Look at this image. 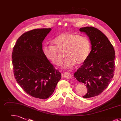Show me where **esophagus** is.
Instances as JSON below:
<instances>
[{
	"instance_id": "34e87169",
	"label": "esophagus",
	"mask_w": 121,
	"mask_h": 121,
	"mask_svg": "<svg viewBox=\"0 0 121 121\" xmlns=\"http://www.w3.org/2000/svg\"><path fill=\"white\" fill-rule=\"evenodd\" d=\"M64 77H65L67 78H70L72 77V75L71 73L69 72H65L63 73V75Z\"/></svg>"
}]
</instances>
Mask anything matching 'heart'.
Instances as JSON below:
<instances>
[{
    "label": "heart",
    "mask_w": 121,
    "mask_h": 121,
    "mask_svg": "<svg viewBox=\"0 0 121 121\" xmlns=\"http://www.w3.org/2000/svg\"><path fill=\"white\" fill-rule=\"evenodd\" d=\"M54 46L45 44L43 50L45 56L57 66L63 58L59 51H65L67 57L64 67L71 68L75 64L80 65L88 58L91 51V42L87 38L70 32L62 33L53 40Z\"/></svg>",
    "instance_id": "heart-1"
}]
</instances>
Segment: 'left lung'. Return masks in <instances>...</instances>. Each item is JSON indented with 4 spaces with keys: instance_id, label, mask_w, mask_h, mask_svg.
Returning a JSON list of instances; mask_svg holds the SVG:
<instances>
[{
    "instance_id": "8db88e82",
    "label": "left lung",
    "mask_w": 121,
    "mask_h": 121,
    "mask_svg": "<svg viewBox=\"0 0 121 121\" xmlns=\"http://www.w3.org/2000/svg\"><path fill=\"white\" fill-rule=\"evenodd\" d=\"M80 31L89 37L91 50L73 76L86 85L87 92L82 97L86 98L99 95L109 86L114 75L115 52L107 36L98 29L86 27Z\"/></svg>"
}]
</instances>
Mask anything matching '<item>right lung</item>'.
Listing matches in <instances>:
<instances>
[{"label":"right lung","mask_w":121,"mask_h":121,"mask_svg":"<svg viewBox=\"0 0 121 121\" xmlns=\"http://www.w3.org/2000/svg\"><path fill=\"white\" fill-rule=\"evenodd\" d=\"M51 30L36 29L25 33L17 39L12 53L16 80L27 94L42 99L52 95L61 76L43 50V41Z\"/></svg>","instance_id":"1"}]
</instances>
